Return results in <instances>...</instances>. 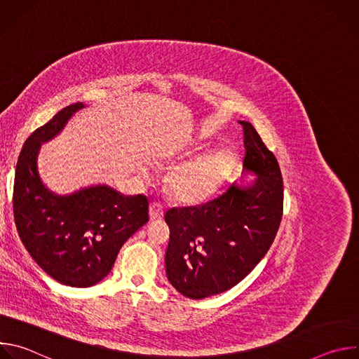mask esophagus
<instances>
[{
    "mask_svg": "<svg viewBox=\"0 0 359 359\" xmlns=\"http://www.w3.org/2000/svg\"><path fill=\"white\" fill-rule=\"evenodd\" d=\"M149 217H150V220H159V219L163 217V206H162V203H158V201L150 203V206H149Z\"/></svg>",
    "mask_w": 359,
    "mask_h": 359,
    "instance_id": "obj_1",
    "label": "esophagus"
}]
</instances>
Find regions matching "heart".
Masks as SVG:
<instances>
[{"instance_id": "obj_1", "label": "heart", "mask_w": 359, "mask_h": 359, "mask_svg": "<svg viewBox=\"0 0 359 359\" xmlns=\"http://www.w3.org/2000/svg\"><path fill=\"white\" fill-rule=\"evenodd\" d=\"M233 166V156L227 150L204 153L177 166L168 179L172 194L184 203L206 198L224 179Z\"/></svg>"}]
</instances>
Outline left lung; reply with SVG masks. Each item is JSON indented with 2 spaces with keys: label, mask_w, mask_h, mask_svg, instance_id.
<instances>
[{
  "label": "left lung",
  "mask_w": 359,
  "mask_h": 359,
  "mask_svg": "<svg viewBox=\"0 0 359 359\" xmlns=\"http://www.w3.org/2000/svg\"><path fill=\"white\" fill-rule=\"evenodd\" d=\"M244 132L243 169L252 183H231L200 206L170 209L165 255L170 284L184 297L201 299L238 284L271 247L283 217V177L273 151L250 122Z\"/></svg>",
  "instance_id": "8db88e82"
}]
</instances>
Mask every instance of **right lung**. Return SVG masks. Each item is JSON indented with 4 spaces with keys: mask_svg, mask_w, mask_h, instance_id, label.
Returning <instances> with one entry per match:
<instances>
[{
    "mask_svg": "<svg viewBox=\"0 0 359 359\" xmlns=\"http://www.w3.org/2000/svg\"><path fill=\"white\" fill-rule=\"evenodd\" d=\"M81 102L61 109L25 140L14 180V219L36 264L61 284L92 287L114 267L123 243L149 222V200L123 196L97 184L60 196L41 180V144L54 139L82 109Z\"/></svg>",
    "mask_w": 359,
    "mask_h": 359,
    "instance_id": "add662e5",
    "label": "right lung"
}]
</instances>
